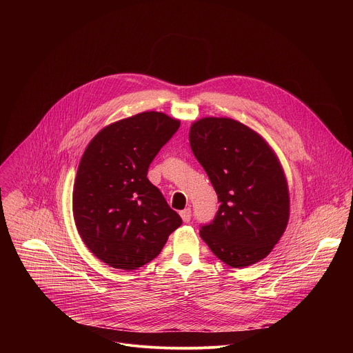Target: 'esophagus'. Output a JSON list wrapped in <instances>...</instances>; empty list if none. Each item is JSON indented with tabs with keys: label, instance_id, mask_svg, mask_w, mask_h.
Masks as SVG:
<instances>
[{
	"label": "esophagus",
	"instance_id": "obj_1",
	"mask_svg": "<svg viewBox=\"0 0 353 353\" xmlns=\"http://www.w3.org/2000/svg\"><path fill=\"white\" fill-rule=\"evenodd\" d=\"M180 216H181L183 222H190V219H191V210H190V207L183 210V211H180Z\"/></svg>",
	"mask_w": 353,
	"mask_h": 353
}]
</instances>
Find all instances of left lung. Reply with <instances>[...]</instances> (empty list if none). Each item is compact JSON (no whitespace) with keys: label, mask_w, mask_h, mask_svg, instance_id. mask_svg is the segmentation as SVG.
<instances>
[{"label":"left lung","mask_w":353,"mask_h":353,"mask_svg":"<svg viewBox=\"0 0 353 353\" xmlns=\"http://www.w3.org/2000/svg\"><path fill=\"white\" fill-rule=\"evenodd\" d=\"M188 138L221 203L199 236L232 268L264 260L290 212L288 180L275 150L257 131L229 117L194 121Z\"/></svg>","instance_id":"8db88e82"}]
</instances>
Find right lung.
<instances>
[{
    "label": "right lung",
    "mask_w": 353,
    "mask_h": 353,
    "mask_svg": "<svg viewBox=\"0 0 353 353\" xmlns=\"http://www.w3.org/2000/svg\"><path fill=\"white\" fill-rule=\"evenodd\" d=\"M180 127L162 112H142L100 130L81 158L72 191L77 230L100 261L137 270L152 261L181 225L146 177L159 149Z\"/></svg>",
    "instance_id": "obj_1"
}]
</instances>
